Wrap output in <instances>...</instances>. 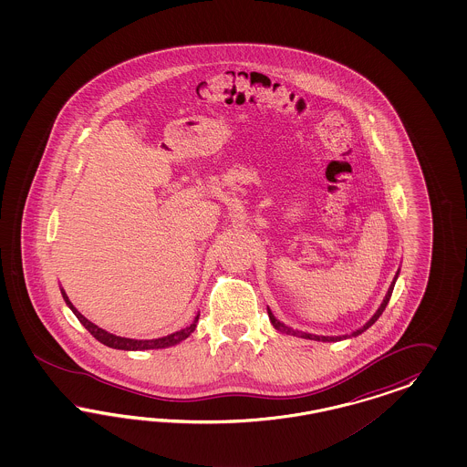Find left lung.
Instances as JSON below:
<instances>
[{
	"label": "left lung",
	"mask_w": 467,
	"mask_h": 467,
	"mask_svg": "<svg viewBox=\"0 0 467 467\" xmlns=\"http://www.w3.org/2000/svg\"><path fill=\"white\" fill-rule=\"evenodd\" d=\"M397 275H399V272L396 274V277H394V281H392V284H390V287H389V291H387V295H385V299H383L382 305H380V308L377 310V313L369 318V322H367V326H363V328H359V330H356L354 332L353 336H359L361 332H365L367 330L368 327L373 326L379 318H380V315H382L383 310L387 308V303H389V299H390V296H392V291H394V285H396V279ZM269 318L270 322H272V326L275 327L277 330H281V332H285V334H291V336H297V337H303V339H313V340H324V342H327V340H340L342 337H320V336H313V334H305V332H297V330H293V328H289V327L284 326V324H281L274 315H272V311L269 310ZM348 336H344V339H346Z\"/></svg>",
	"instance_id": "8db88e82"
}]
</instances>
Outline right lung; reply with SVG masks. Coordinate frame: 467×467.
I'll return each instance as SVG.
<instances>
[{
    "mask_svg": "<svg viewBox=\"0 0 467 467\" xmlns=\"http://www.w3.org/2000/svg\"><path fill=\"white\" fill-rule=\"evenodd\" d=\"M61 295L65 297V301H67V305L70 306V310L75 313V317L80 320V324L96 337V339L102 342L104 346H108V348H113V349H125V351H141V349H159V348H168V346H174V344H178V342H182V340L186 339L193 330H195V327H197L198 317H195V320H193V324L190 327H186V328H182V330H178V332H174V334H170V336H166V337H159V339L152 340H137V339H127V337H119V336H114V334H109V332H106V330H102L98 326H94L92 322H88L87 318H85L84 315L80 313V311L77 310L73 305H71L70 299L68 296L65 295V291L61 289Z\"/></svg>",
    "mask_w": 467,
    "mask_h": 467,
    "instance_id": "1",
    "label": "right lung"
}]
</instances>
